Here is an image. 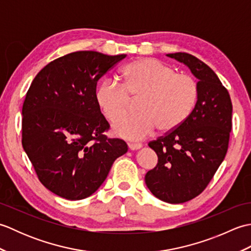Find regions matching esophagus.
I'll use <instances>...</instances> for the list:
<instances>
[{
  "instance_id": "1",
  "label": "esophagus",
  "mask_w": 251,
  "mask_h": 251,
  "mask_svg": "<svg viewBox=\"0 0 251 251\" xmlns=\"http://www.w3.org/2000/svg\"><path fill=\"white\" fill-rule=\"evenodd\" d=\"M142 147L141 143H128V148L130 150H139V149Z\"/></svg>"
}]
</instances>
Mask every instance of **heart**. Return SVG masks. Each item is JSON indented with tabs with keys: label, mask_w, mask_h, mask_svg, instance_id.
Here are the masks:
<instances>
[{
	"label": "heart",
	"mask_w": 251,
	"mask_h": 251,
	"mask_svg": "<svg viewBox=\"0 0 251 251\" xmlns=\"http://www.w3.org/2000/svg\"><path fill=\"white\" fill-rule=\"evenodd\" d=\"M123 84L105 78L95 93L98 108L110 122L128 111L130 99L137 100L138 113L116 122L117 136L139 140L152 134L169 132L189 119L193 112L199 85L186 74L177 73L172 66L154 58H141L126 65L122 71Z\"/></svg>",
	"instance_id": "b5f03b06"
}]
</instances>
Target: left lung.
<instances>
[{"label": "left lung", "mask_w": 251, "mask_h": 251, "mask_svg": "<svg viewBox=\"0 0 251 251\" xmlns=\"http://www.w3.org/2000/svg\"><path fill=\"white\" fill-rule=\"evenodd\" d=\"M167 56L183 62L199 78V98L182 125L149 142L158 159L145 180L158 200L180 204L200 195L225 159L232 129V102L217 74L199 58L186 52Z\"/></svg>", "instance_id": "8db88e82"}]
</instances>
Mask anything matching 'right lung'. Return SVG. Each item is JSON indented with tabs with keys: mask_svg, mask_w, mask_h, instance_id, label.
Masks as SVG:
<instances>
[{
	"mask_svg": "<svg viewBox=\"0 0 251 251\" xmlns=\"http://www.w3.org/2000/svg\"><path fill=\"white\" fill-rule=\"evenodd\" d=\"M126 55L68 54L36 74L23 105V147L37 178L66 200L86 199L128 150L108 138L110 125L95 99L97 82Z\"/></svg>",
	"mask_w": 251,
	"mask_h": 251,
	"instance_id": "1",
	"label": "right lung"
}]
</instances>
